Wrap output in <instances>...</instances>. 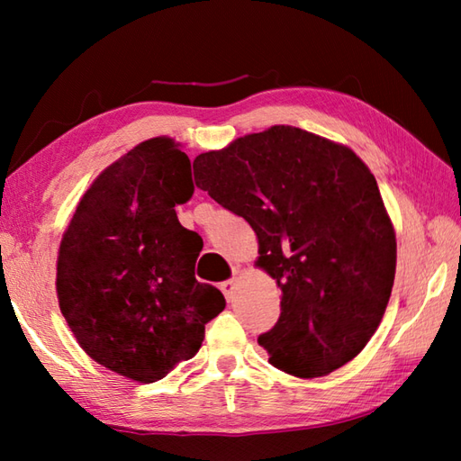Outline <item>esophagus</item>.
<instances>
[{"instance_id":"obj_1","label":"esophagus","mask_w":461,"mask_h":461,"mask_svg":"<svg viewBox=\"0 0 461 461\" xmlns=\"http://www.w3.org/2000/svg\"><path fill=\"white\" fill-rule=\"evenodd\" d=\"M220 289H221V293L225 295V299L231 301L233 293H236V279H228V281L220 283Z\"/></svg>"}]
</instances>
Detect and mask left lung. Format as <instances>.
<instances>
[{
    "label": "left lung",
    "mask_w": 461,
    "mask_h": 461,
    "mask_svg": "<svg viewBox=\"0 0 461 461\" xmlns=\"http://www.w3.org/2000/svg\"><path fill=\"white\" fill-rule=\"evenodd\" d=\"M195 185L249 221L281 315L258 339L299 378L327 376L366 347L388 305L396 233L376 178L348 146L287 124L195 156Z\"/></svg>",
    "instance_id": "left-lung-1"
}]
</instances>
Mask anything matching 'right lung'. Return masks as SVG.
Wrapping results in <instances>:
<instances>
[{"mask_svg":"<svg viewBox=\"0 0 461 461\" xmlns=\"http://www.w3.org/2000/svg\"><path fill=\"white\" fill-rule=\"evenodd\" d=\"M168 136L136 144L96 176L57 253L59 309L95 362L142 384L200 350L225 307L195 279L198 233L176 205L194 194L192 166Z\"/></svg>","mask_w":461,"mask_h":461,"instance_id":"add662e5","label":"right lung"}]
</instances>
